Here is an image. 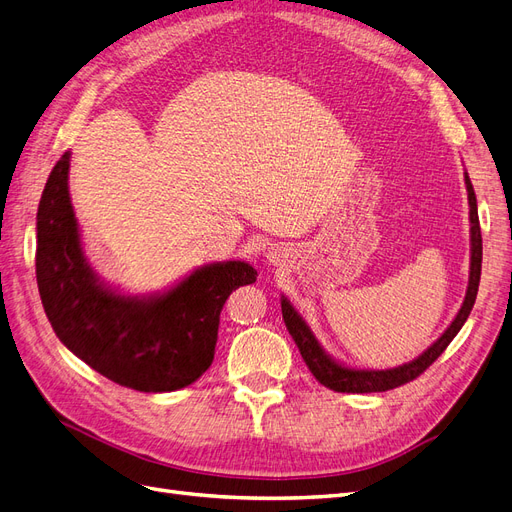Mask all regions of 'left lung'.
Listing matches in <instances>:
<instances>
[{
	"label": "left lung",
	"instance_id": "left-lung-1",
	"mask_svg": "<svg viewBox=\"0 0 512 512\" xmlns=\"http://www.w3.org/2000/svg\"><path fill=\"white\" fill-rule=\"evenodd\" d=\"M466 188H468V203H470V245H472L470 247V280H468L466 299H463L461 309L457 312L455 320L451 322V327H448L421 356H416L414 361L393 369H356V367L342 365L339 361H335L331 354L322 350L316 335L307 327V322L299 316V312L292 307V303L286 297H282V316L286 322V329L292 335L294 344H297L305 365L309 367V371H312L314 378L320 384L337 393L391 391L395 386H401L421 376L423 371L446 350V346L453 342V337L461 331L463 322L468 320L474 307L478 282H480V265H483V237H480L476 194L468 173H466Z\"/></svg>",
	"mask_w": 512,
	"mask_h": 512
}]
</instances>
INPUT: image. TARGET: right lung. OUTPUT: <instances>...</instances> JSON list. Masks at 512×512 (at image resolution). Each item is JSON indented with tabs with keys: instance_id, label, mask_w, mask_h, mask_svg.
Wrapping results in <instances>:
<instances>
[{
	"instance_id": "right-lung-1",
	"label": "right lung",
	"mask_w": 512,
	"mask_h": 512,
	"mask_svg": "<svg viewBox=\"0 0 512 512\" xmlns=\"http://www.w3.org/2000/svg\"><path fill=\"white\" fill-rule=\"evenodd\" d=\"M70 156L53 166L36 215V280L59 342L91 369L143 393H168L209 369L220 312L232 290L256 282L243 260L211 262L162 294L130 297L89 267L68 192Z\"/></svg>"
}]
</instances>
